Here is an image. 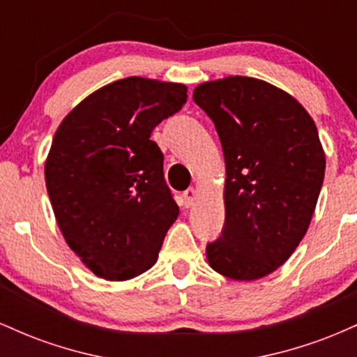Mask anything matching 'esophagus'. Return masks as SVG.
<instances>
[{
    "mask_svg": "<svg viewBox=\"0 0 357 357\" xmlns=\"http://www.w3.org/2000/svg\"><path fill=\"white\" fill-rule=\"evenodd\" d=\"M196 198H198V191H196L195 188H190V190L184 191V195H183V204H184V208L195 206Z\"/></svg>",
    "mask_w": 357,
    "mask_h": 357,
    "instance_id": "obj_1",
    "label": "esophagus"
}]
</instances>
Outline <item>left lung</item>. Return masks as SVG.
<instances>
[{
	"mask_svg": "<svg viewBox=\"0 0 357 357\" xmlns=\"http://www.w3.org/2000/svg\"><path fill=\"white\" fill-rule=\"evenodd\" d=\"M192 100L216 127L227 169L225 227L208 264L231 280L267 277L296 252L317 204L326 154L314 119L253 77L203 82Z\"/></svg>",
	"mask_w": 357,
	"mask_h": 357,
	"instance_id": "8db88e82",
	"label": "left lung"
}]
</instances>
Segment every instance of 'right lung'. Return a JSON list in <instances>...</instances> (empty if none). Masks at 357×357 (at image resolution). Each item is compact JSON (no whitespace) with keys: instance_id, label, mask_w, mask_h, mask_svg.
Returning a JSON list of instances; mask_svg holds the SVG:
<instances>
[{"instance_id":"right-lung-1","label":"right lung","mask_w":357,"mask_h":357,"mask_svg":"<svg viewBox=\"0 0 357 357\" xmlns=\"http://www.w3.org/2000/svg\"><path fill=\"white\" fill-rule=\"evenodd\" d=\"M186 92L174 82L116 80L75 105L53 136L45 183L55 220L97 277L122 282L149 270L178 218L151 132Z\"/></svg>"}]
</instances>
